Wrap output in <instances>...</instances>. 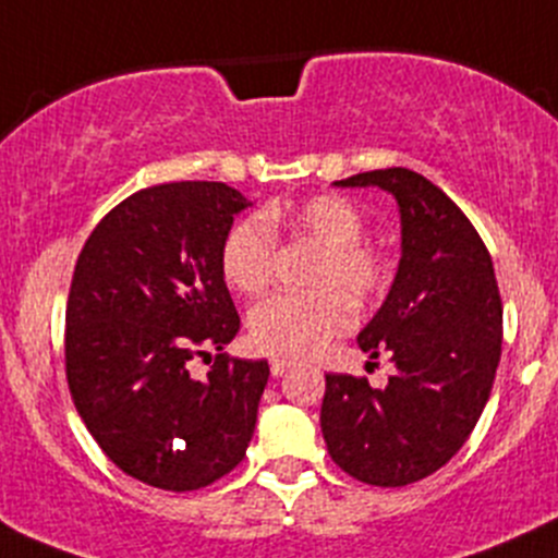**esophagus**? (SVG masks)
Here are the masks:
<instances>
[{
    "label": "esophagus",
    "instance_id": "34e87169",
    "mask_svg": "<svg viewBox=\"0 0 558 558\" xmlns=\"http://www.w3.org/2000/svg\"><path fill=\"white\" fill-rule=\"evenodd\" d=\"M289 367H294V360H286V356H275V360H269V371H272V376H283Z\"/></svg>",
    "mask_w": 558,
    "mask_h": 558
}]
</instances>
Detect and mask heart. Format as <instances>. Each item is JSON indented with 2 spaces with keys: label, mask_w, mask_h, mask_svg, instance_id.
Segmentation results:
<instances>
[{
  "label": "heart",
  "mask_w": 558,
  "mask_h": 558,
  "mask_svg": "<svg viewBox=\"0 0 558 558\" xmlns=\"http://www.w3.org/2000/svg\"><path fill=\"white\" fill-rule=\"evenodd\" d=\"M278 234L318 247L307 275L313 289L258 302L247 316V332L258 351L307 356L354 324V305H371L387 291L392 264L381 247L362 240V209L345 196L322 193L231 226L220 247V272L231 289L258 296L272 286Z\"/></svg>",
  "instance_id": "b5f03b06"
}]
</instances>
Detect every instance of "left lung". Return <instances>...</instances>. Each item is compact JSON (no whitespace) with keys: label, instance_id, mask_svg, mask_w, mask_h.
I'll return each instance as SVG.
<instances>
[{"label":"left lung","instance_id":"obj_1","mask_svg":"<svg viewBox=\"0 0 558 558\" xmlns=\"http://www.w3.org/2000/svg\"><path fill=\"white\" fill-rule=\"evenodd\" d=\"M338 185H376L398 198V275L356 338L373 356L389 351L398 371L384 389L327 373L322 434L349 477L403 488L439 472L488 403L501 356L499 283L472 220L423 174L381 169Z\"/></svg>","mask_w":558,"mask_h":558}]
</instances>
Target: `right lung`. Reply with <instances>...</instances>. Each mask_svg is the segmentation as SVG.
I'll return each instance as SVG.
<instances>
[{"instance_id": "add662e5", "label": "right lung", "mask_w": 558, "mask_h": 558, "mask_svg": "<svg viewBox=\"0 0 558 558\" xmlns=\"http://www.w3.org/2000/svg\"><path fill=\"white\" fill-rule=\"evenodd\" d=\"M245 207L223 182L144 187L92 229L75 262L64 311L70 395L100 450L153 488L218 483L256 428L267 362L215 354L207 378L187 371L240 332L220 247Z\"/></svg>"}]
</instances>
